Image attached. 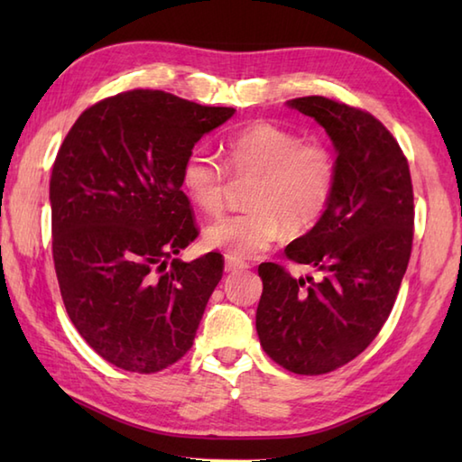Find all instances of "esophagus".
<instances>
[{
  "instance_id": "34e87169",
  "label": "esophagus",
  "mask_w": 462,
  "mask_h": 462,
  "mask_svg": "<svg viewBox=\"0 0 462 462\" xmlns=\"http://www.w3.org/2000/svg\"><path fill=\"white\" fill-rule=\"evenodd\" d=\"M244 270H248V263L246 262H242V260L234 258V256H226L224 258V272L238 273V272H244Z\"/></svg>"
}]
</instances>
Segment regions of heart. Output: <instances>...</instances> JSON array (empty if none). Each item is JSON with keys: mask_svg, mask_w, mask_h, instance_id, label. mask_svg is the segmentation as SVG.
<instances>
[{"mask_svg": "<svg viewBox=\"0 0 462 462\" xmlns=\"http://www.w3.org/2000/svg\"><path fill=\"white\" fill-rule=\"evenodd\" d=\"M226 171L236 179L252 176L246 206L204 228V244L234 258H252L276 242L283 226L290 234L310 230L328 208L336 189V159L319 143H301L296 133L256 121L222 144ZM226 171L202 149L182 164L180 184L196 208L216 214L224 204Z\"/></svg>", "mask_w": 462, "mask_h": 462, "instance_id": "obj_1", "label": "heart"}]
</instances>
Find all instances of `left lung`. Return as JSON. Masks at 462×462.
<instances>
[{
  "label": "left lung",
  "mask_w": 462,
  "mask_h": 462,
  "mask_svg": "<svg viewBox=\"0 0 462 462\" xmlns=\"http://www.w3.org/2000/svg\"><path fill=\"white\" fill-rule=\"evenodd\" d=\"M288 106L326 129L337 176L316 226L286 248L319 280L262 263L256 331L282 367L321 375L356 359L393 310L413 246V184L405 154L373 115L326 97Z\"/></svg>",
  "instance_id": "8db88e82"
}]
</instances>
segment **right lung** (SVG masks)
I'll return each instance as SVG.
<instances>
[{"label":"right lung","instance_id":"1","mask_svg":"<svg viewBox=\"0 0 462 462\" xmlns=\"http://www.w3.org/2000/svg\"><path fill=\"white\" fill-rule=\"evenodd\" d=\"M236 109L136 89L93 105L65 136L49 182L65 310L99 356L156 373L192 347L220 254L182 262L199 236L182 164Z\"/></svg>","mask_w":462,"mask_h":462}]
</instances>
